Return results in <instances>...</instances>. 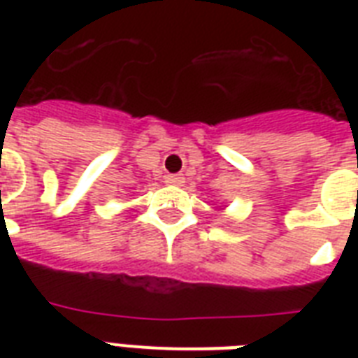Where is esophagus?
<instances>
[{
    "instance_id": "obj_1",
    "label": "esophagus",
    "mask_w": 358,
    "mask_h": 358,
    "mask_svg": "<svg viewBox=\"0 0 358 358\" xmlns=\"http://www.w3.org/2000/svg\"><path fill=\"white\" fill-rule=\"evenodd\" d=\"M184 176L182 174H167L165 176V184H171V185H182L184 184Z\"/></svg>"
}]
</instances>
